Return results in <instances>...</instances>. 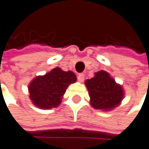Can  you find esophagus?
Wrapping results in <instances>:
<instances>
[{
	"label": "esophagus",
	"instance_id": "34e87169",
	"mask_svg": "<svg viewBox=\"0 0 149 149\" xmlns=\"http://www.w3.org/2000/svg\"><path fill=\"white\" fill-rule=\"evenodd\" d=\"M77 79L79 82H83L84 79H85V74H79L78 76H77Z\"/></svg>",
	"mask_w": 149,
	"mask_h": 149
}]
</instances>
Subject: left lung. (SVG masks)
Returning a JSON list of instances; mask_svg holds the SVG:
<instances>
[{
	"label": "left lung",
	"instance_id": "1",
	"mask_svg": "<svg viewBox=\"0 0 149 149\" xmlns=\"http://www.w3.org/2000/svg\"><path fill=\"white\" fill-rule=\"evenodd\" d=\"M91 97V105L95 109L108 111L117 107L124 97L122 86L107 72L100 70L95 74L93 78L85 82Z\"/></svg>",
	"mask_w": 149,
	"mask_h": 149
}]
</instances>
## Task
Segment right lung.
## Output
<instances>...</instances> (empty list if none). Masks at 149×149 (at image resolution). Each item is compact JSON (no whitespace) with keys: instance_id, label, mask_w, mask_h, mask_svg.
Wrapping results in <instances>:
<instances>
[{"instance_id":"obj_1","label":"right lung","mask_w":149,"mask_h":149,"mask_svg":"<svg viewBox=\"0 0 149 149\" xmlns=\"http://www.w3.org/2000/svg\"><path fill=\"white\" fill-rule=\"evenodd\" d=\"M76 75L72 71L55 69L42 76H38L28 86L30 99L34 105L42 109L57 107L66 89L76 81Z\"/></svg>"}]
</instances>
